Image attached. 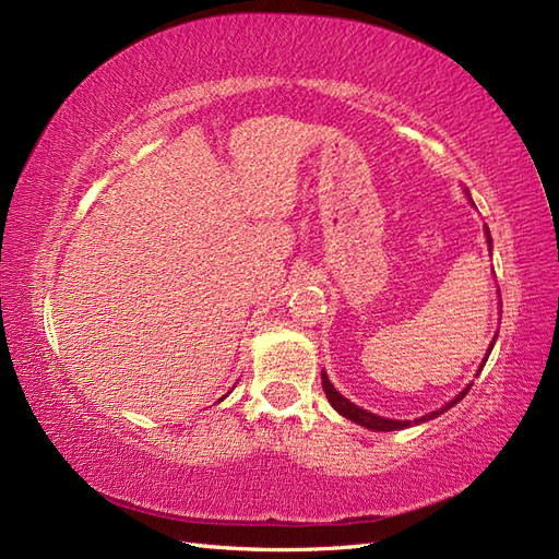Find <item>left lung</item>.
I'll use <instances>...</instances> for the list:
<instances>
[{
	"instance_id": "obj_1",
	"label": "left lung",
	"mask_w": 559,
	"mask_h": 559,
	"mask_svg": "<svg viewBox=\"0 0 559 559\" xmlns=\"http://www.w3.org/2000/svg\"><path fill=\"white\" fill-rule=\"evenodd\" d=\"M485 235H487L489 247H492V238H489V230H487V228H485ZM495 337H497V335H495ZM492 347H495V341H492V345H489L487 354L492 352ZM485 361H487V357H485ZM485 361H483V364H485ZM480 368H483V366H480ZM321 386H324L329 403H331L333 408H335L337 413H341L343 417H347V419H352V421H357V425H361V427H366V429H373V431H399V429H405V427L421 425V421L433 419V417H438L441 413L450 411L452 405H456V403H460V401L468 394V389H471L473 384H468V386L464 389V392H460V396H454L450 403H445L441 411H433V413H429V415H425V417H419V419H415V421H408V419H386V417H380V415H373V413H368V411L359 408V405H354V403L347 401L343 394L335 392V386L331 384V380L326 378V373H321Z\"/></svg>"
}]
</instances>
